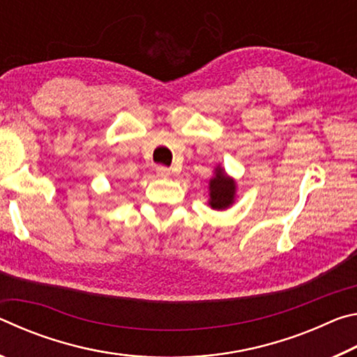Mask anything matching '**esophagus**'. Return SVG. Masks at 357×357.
<instances>
[{"label": "esophagus", "mask_w": 357, "mask_h": 357, "mask_svg": "<svg viewBox=\"0 0 357 357\" xmlns=\"http://www.w3.org/2000/svg\"><path fill=\"white\" fill-rule=\"evenodd\" d=\"M155 174H157V176H159V178H165V176H168V174H170V168L164 167V165L155 167Z\"/></svg>", "instance_id": "esophagus-1"}]
</instances>
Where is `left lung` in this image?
Listing matches in <instances>:
<instances>
[{"mask_svg":"<svg viewBox=\"0 0 357 357\" xmlns=\"http://www.w3.org/2000/svg\"><path fill=\"white\" fill-rule=\"evenodd\" d=\"M234 197H236V183L219 165L215 168L213 179L209 181V206L223 211L231 206Z\"/></svg>","mask_w":357,"mask_h":357,"instance_id":"1","label":"left lung"}]
</instances>
